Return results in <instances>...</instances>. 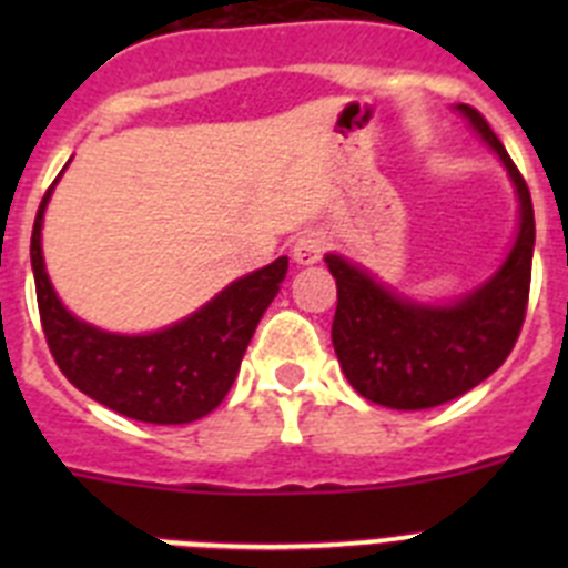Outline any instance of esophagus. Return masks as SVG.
<instances>
[{
    "label": "esophagus",
    "mask_w": 568,
    "mask_h": 568,
    "mask_svg": "<svg viewBox=\"0 0 568 568\" xmlns=\"http://www.w3.org/2000/svg\"><path fill=\"white\" fill-rule=\"evenodd\" d=\"M324 244H327L324 233H315V230L298 235V241L293 244V261L301 264V267H313V264L321 261V255H324Z\"/></svg>",
    "instance_id": "1"
}]
</instances>
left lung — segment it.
<instances>
[{
    "label": "left lung",
    "mask_w": 568,
    "mask_h": 568,
    "mask_svg": "<svg viewBox=\"0 0 568 568\" xmlns=\"http://www.w3.org/2000/svg\"><path fill=\"white\" fill-rule=\"evenodd\" d=\"M480 142L498 155L518 199V230L495 273L455 298L424 301L389 287L373 270L327 253L338 287L333 346L358 395L389 409H429L469 393L511 353L529 301L535 210L524 175L500 139L469 104H455Z\"/></svg>",
    "instance_id": "left-lung-1"
}]
</instances>
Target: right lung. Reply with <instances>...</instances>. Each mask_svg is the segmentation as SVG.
<instances>
[{
    "mask_svg": "<svg viewBox=\"0 0 568 568\" xmlns=\"http://www.w3.org/2000/svg\"><path fill=\"white\" fill-rule=\"evenodd\" d=\"M57 182L44 193L33 222L30 267L44 338L64 378L113 413L144 424H190L213 413L239 375L261 315L278 295L287 255L230 281L175 324L153 333H110L70 313L50 284L42 227Z\"/></svg>",
    "mask_w": 568,
    "mask_h": 568,
    "instance_id": "add662e5",
    "label": "right lung"
}]
</instances>
